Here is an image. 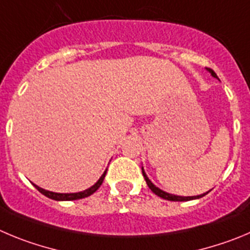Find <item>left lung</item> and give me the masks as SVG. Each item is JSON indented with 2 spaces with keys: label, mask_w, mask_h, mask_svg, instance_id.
I'll use <instances>...</instances> for the list:
<instances>
[{
  "label": "left lung",
  "mask_w": 250,
  "mask_h": 250,
  "mask_svg": "<svg viewBox=\"0 0 250 250\" xmlns=\"http://www.w3.org/2000/svg\"><path fill=\"white\" fill-rule=\"evenodd\" d=\"M207 70H208V71L211 72V75L213 76V78H217L216 72H214L213 70L209 69V67H207ZM217 79H218V78H217ZM142 172H143V176H144V179H146V185L149 186V188H150V190L153 191V192L155 193V195H158V196H159V197H162V199H164V200H169V201H188V200L200 199V197H202V196H205V195H206V193H208V192H206V193H202V195H199V196H188V197H183V196L171 195V193L165 192V191L160 190V188H158L157 186L154 185V184L151 183L150 180H149L148 176H146V172H144V170H143V169H142Z\"/></svg>",
  "instance_id": "left-lung-1"
}]
</instances>
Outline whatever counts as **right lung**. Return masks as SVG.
I'll list each match as a JSON object with an SVG mask.
<instances>
[{
    "label": "right lung",
    "instance_id": "add662e5",
    "mask_svg": "<svg viewBox=\"0 0 250 250\" xmlns=\"http://www.w3.org/2000/svg\"><path fill=\"white\" fill-rule=\"evenodd\" d=\"M106 172L107 171H104V174H102V176L99 179V181H97L95 185L91 186V188H87V190L83 191V192L57 193V192H51V191L44 190V188H39V186H37V185H34V188H36L39 192L43 193L44 196H46V197H49V199H51V200H55V201H71V200H80V199H83V197H87V196L92 195L95 191L99 190V188L102 185V183H104V176H106Z\"/></svg>",
    "mask_w": 250,
    "mask_h": 250
}]
</instances>
